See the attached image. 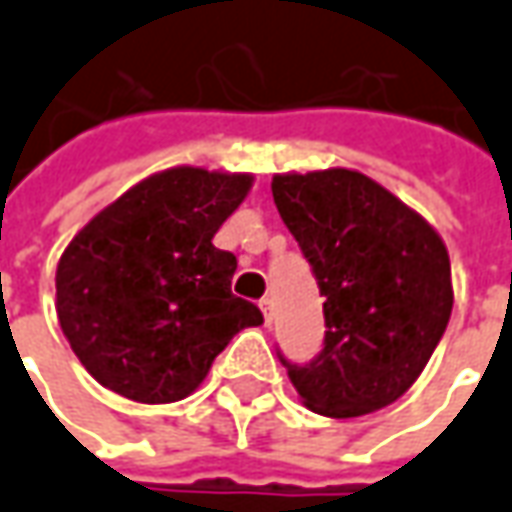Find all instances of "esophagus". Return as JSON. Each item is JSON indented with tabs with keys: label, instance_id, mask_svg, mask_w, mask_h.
<instances>
[{
	"label": "esophagus",
	"instance_id": "34e87169",
	"mask_svg": "<svg viewBox=\"0 0 512 512\" xmlns=\"http://www.w3.org/2000/svg\"><path fill=\"white\" fill-rule=\"evenodd\" d=\"M259 307H262L264 312V324L270 327V324H273V301H270V298H262V301H259Z\"/></svg>",
	"mask_w": 512,
	"mask_h": 512
}]
</instances>
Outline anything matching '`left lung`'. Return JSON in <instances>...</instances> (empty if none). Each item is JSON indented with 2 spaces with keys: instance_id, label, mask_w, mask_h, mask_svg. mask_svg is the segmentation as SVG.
Returning a JSON list of instances; mask_svg holds the SVG:
<instances>
[{
  "instance_id": "obj_1",
  "label": "left lung",
  "mask_w": 512,
  "mask_h": 512,
  "mask_svg": "<svg viewBox=\"0 0 512 512\" xmlns=\"http://www.w3.org/2000/svg\"><path fill=\"white\" fill-rule=\"evenodd\" d=\"M273 202L324 296V346L287 375L304 406L360 417L420 377L448 327L451 262L423 216L360 171L276 174Z\"/></svg>"
}]
</instances>
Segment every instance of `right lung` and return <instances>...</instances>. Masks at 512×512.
Instances as JSON below:
<instances>
[{
    "label": "right lung",
    "instance_id": "right-lung-1",
    "mask_svg": "<svg viewBox=\"0 0 512 512\" xmlns=\"http://www.w3.org/2000/svg\"><path fill=\"white\" fill-rule=\"evenodd\" d=\"M250 183V174L168 168L67 245L58 324L101 386L137 403L183 400L239 329L262 324L259 307L231 293L236 256L211 242Z\"/></svg>",
    "mask_w": 512,
    "mask_h": 512
}]
</instances>
